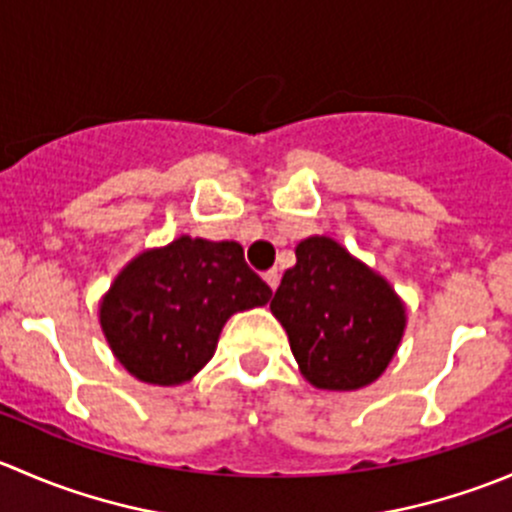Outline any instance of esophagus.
<instances>
[{"mask_svg": "<svg viewBox=\"0 0 512 512\" xmlns=\"http://www.w3.org/2000/svg\"><path fill=\"white\" fill-rule=\"evenodd\" d=\"M262 277H265V282L270 285V289H277V285H280V272L277 270H267Z\"/></svg>", "mask_w": 512, "mask_h": 512, "instance_id": "34e87169", "label": "esophagus"}]
</instances>
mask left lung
<instances>
[{
	"label": "left lung",
	"mask_w": 512,
	"mask_h": 512,
	"mask_svg": "<svg viewBox=\"0 0 512 512\" xmlns=\"http://www.w3.org/2000/svg\"><path fill=\"white\" fill-rule=\"evenodd\" d=\"M294 255L270 309L302 376L324 391L374 384L404 339V299L334 237H307Z\"/></svg>",
	"instance_id": "1"
}]
</instances>
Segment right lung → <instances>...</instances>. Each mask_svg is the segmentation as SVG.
I'll return each mask as SVG.
<instances>
[{"mask_svg":"<svg viewBox=\"0 0 512 512\" xmlns=\"http://www.w3.org/2000/svg\"><path fill=\"white\" fill-rule=\"evenodd\" d=\"M270 297L240 242L180 235L118 272L98 302V324L128 374L180 386L213 359L232 314L265 307Z\"/></svg>","mask_w":512,"mask_h":512,"instance_id":"1","label":"right lung"}]
</instances>
